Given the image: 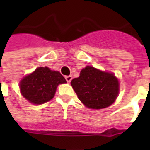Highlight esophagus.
I'll use <instances>...</instances> for the list:
<instances>
[{
	"instance_id": "34e87169",
	"label": "esophagus",
	"mask_w": 150,
	"mask_h": 150,
	"mask_svg": "<svg viewBox=\"0 0 150 150\" xmlns=\"http://www.w3.org/2000/svg\"><path fill=\"white\" fill-rule=\"evenodd\" d=\"M66 80H67V83H71V81L72 79V76L71 75H67V76H66Z\"/></svg>"
}]
</instances>
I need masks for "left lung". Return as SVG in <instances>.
Wrapping results in <instances>:
<instances>
[{
    "instance_id": "left-lung-1",
    "label": "left lung",
    "mask_w": 150,
    "mask_h": 150,
    "mask_svg": "<svg viewBox=\"0 0 150 150\" xmlns=\"http://www.w3.org/2000/svg\"><path fill=\"white\" fill-rule=\"evenodd\" d=\"M71 84L79 100L91 109L110 106L120 91L118 79L113 73L102 71L91 66L82 69L79 77L73 79Z\"/></svg>"
}]
</instances>
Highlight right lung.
<instances>
[{"label": "right lung", "mask_w": 150, "mask_h": 150, "mask_svg": "<svg viewBox=\"0 0 150 150\" xmlns=\"http://www.w3.org/2000/svg\"><path fill=\"white\" fill-rule=\"evenodd\" d=\"M60 72L47 67H38L33 73L25 76L20 82V91L25 99L34 104L48 102L54 96L59 84L66 83Z\"/></svg>", "instance_id": "obj_1"}]
</instances>
